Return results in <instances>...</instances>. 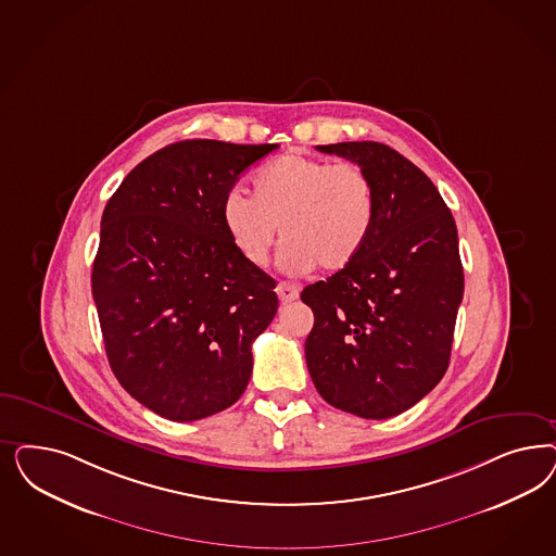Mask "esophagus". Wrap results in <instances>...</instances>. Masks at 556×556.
I'll list each match as a JSON object with an SVG mask.
<instances>
[{
	"mask_svg": "<svg viewBox=\"0 0 556 556\" xmlns=\"http://www.w3.org/2000/svg\"><path fill=\"white\" fill-rule=\"evenodd\" d=\"M276 294H278V299H280L282 303H292V301H296V299H299L301 290H299V287H294V285L280 282V285L276 287Z\"/></svg>",
	"mask_w": 556,
	"mask_h": 556,
	"instance_id": "obj_1",
	"label": "esophagus"
}]
</instances>
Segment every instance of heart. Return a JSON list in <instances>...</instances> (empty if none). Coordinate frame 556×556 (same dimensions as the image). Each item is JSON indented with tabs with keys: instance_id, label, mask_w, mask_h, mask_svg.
I'll list each match as a JSON object with an SVG mask.
<instances>
[{
	"instance_id": "1",
	"label": "heart",
	"mask_w": 556,
	"mask_h": 556,
	"mask_svg": "<svg viewBox=\"0 0 556 556\" xmlns=\"http://www.w3.org/2000/svg\"><path fill=\"white\" fill-rule=\"evenodd\" d=\"M251 198L239 190L220 204L235 251L253 268L268 266L278 229L280 264L290 274L350 268L377 225L372 178L356 163L287 153L251 176Z\"/></svg>"
}]
</instances>
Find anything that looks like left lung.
I'll list each match as a JSON object with an SVG mask.
<instances>
[{"label":"left lung","mask_w":556,"mask_h":556,"mask_svg":"<svg viewBox=\"0 0 556 556\" xmlns=\"http://www.w3.org/2000/svg\"><path fill=\"white\" fill-rule=\"evenodd\" d=\"M372 178L377 225L350 268L308 285L306 366L323 399L364 419L407 412L442 380L465 274L454 216L431 179L389 144H317Z\"/></svg>","instance_id":"8db88e82"}]
</instances>
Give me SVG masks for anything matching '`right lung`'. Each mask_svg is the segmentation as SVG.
Instances as JSON below:
<instances>
[{
	"instance_id": "add662e5",
	"label": "right lung",
	"mask_w": 556,
	"mask_h": 556,
	"mask_svg": "<svg viewBox=\"0 0 556 556\" xmlns=\"http://www.w3.org/2000/svg\"><path fill=\"white\" fill-rule=\"evenodd\" d=\"M278 144L192 139L139 163L108 200L91 269L108 362L126 393L172 421L231 407L276 282L225 233L220 204Z\"/></svg>"
}]
</instances>
